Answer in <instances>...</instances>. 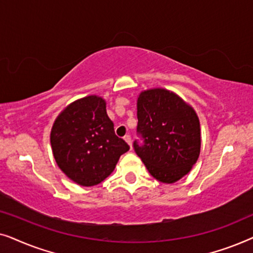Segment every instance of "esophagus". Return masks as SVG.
Returning a JSON list of instances; mask_svg holds the SVG:
<instances>
[{
	"label": "esophagus",
	"instance_id": "34e87169",
	"mask_svg": "<svg viewBox=\"0 0 253 253\" xmlns=\"http://www.w3.org/2000/svg\"><path fill=\"white\" fill-rule=\"evenodd\" d=\"M124 140H126L127 144H129V146H130L131 148H132V144H131V137L129 136V134H126V136L124 137Z\"/></svg>",
	"mask_w": 253,
	"mask_h": 253
}]
</instances>
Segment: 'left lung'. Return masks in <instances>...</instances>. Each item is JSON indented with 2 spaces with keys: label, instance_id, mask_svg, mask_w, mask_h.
<instances>
[{
  "label": "left lung",
  "instance_id": "8db88e82",
  "mask_svg": "<svg viewBox=\"0 0 253 253\" xmlns=\"http://www.w3.org/2000/svg\"><path fill=\"white\" fill-rule=\"evenodd\" d=\"M137 131L144 144L134 151L159 182H177L189 174L202 146L199 119L195 109L176 93L150 88L137 99Z\"/></svg>",
  "mask_w": 253,
  "mask_h": 253
}]
</instances>
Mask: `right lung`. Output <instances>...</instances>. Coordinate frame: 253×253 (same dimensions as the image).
<instances>
[{"instance_id":"1","label":"right lung","mask_w":253,"mask_h":253,"mask_svg":"<svg viewBox=\"0 0 253 253\" xmlns=\"http://www.w3.org/2000/svg\"><path fill=\"white\" fill-rule=\"evenodd\" d=\"M50 145L58 168L82 186L106 179L130 148L115 134L106 100L99 95L76 100L58 114L51 126Z\"/></svg>"}]
</instances>
